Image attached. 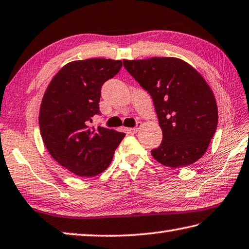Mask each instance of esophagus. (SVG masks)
Listing matches in <instances>:
<instances>
[{
  "label": "esophagus",
  "mask_w": 249,
  "mask_h": 249,
  "mask_svg": "<svg viewBox=\"0 0 249 249\" xmlns=\"http://www.w3.org/2000/svg\"><path fill=\"white\" fill-rule=\"evenodd\" d=\"M140 126H142V123H140V122H137V123H136V126H135L134 128H130V129H129V132H130V133H137V132H138V129L140 128Z\"/></svg>",
  "instance_id": "34e87169"
}]
</instances>
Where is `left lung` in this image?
<instances>
[{
  "label": "left lung",
  "mask_w": 249,
  "mask_h": 249,
  "mask_svg": "<svg viewBox=\"0 0 249 249\" xmlns=\"http://www.w3.org/2000/svg\"><path fill=\"white\" fill-rule=\"evenodd\" d=\"M126 71L147 90L163 133L151 150L161 164L180 168L205 155L218 125L213 92L198 71L176 57L123 60Z\"/></svg>",
  "instance_id": "1"
}]
</instances>
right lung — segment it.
I'll use <instances>...</instances> for the list:
<instances>
[{
    "label": "right lung",
    "instance_id": "add662e5",
    "mask_svg": "<svg viewBox=\"0 0 249 249\" xmlns=\"http://www.w3.org/2000/svg\"><path fill=\"white\" fill-rule=\"evenodd\" d=\"M122 69V62L89 58L71 62L57 71L44 92L39 112L40 134L50 155L81 178L102 173L110 165L124 133L89 127L100 115L101 88Z\"/></svg>",
    "mask_w": 249,
    "mask_h": 249
}]
</instances>
